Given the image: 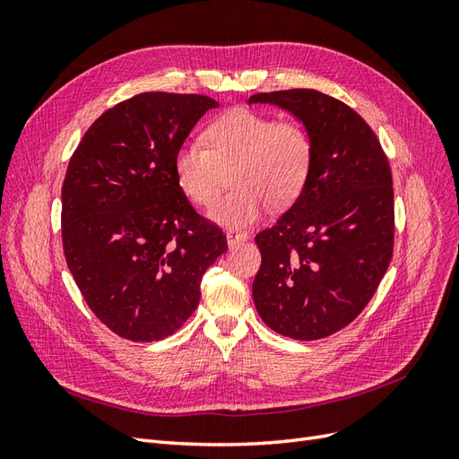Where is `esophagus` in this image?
<instances>
[{
    "label": "esophagus",
    "instance_id": "34e87169",
    "mask_svg": "<svg viewBox=\"0 0 459 459\" xmlns=\"http://www.w3.org/2000/svg\"><path fill=\"white\" fill-rule=\"evenodd\" d=\"M226 239H228V245H230V247H235V245H239V243L247 241L248 235L243 233V231H233V230H230V231L226 233Z\"/></svg>",
    "mask_w": 459,
    "mask_h": 459
}]
</instances>
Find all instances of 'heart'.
I'll use <instances>...</instances> for the list:
<instances>
[{
    "label": "heart",
    "instance_id": "b5f03b06",
    "mask_svg": "<svg viewBox=\"0 0 459 459\" xmlns=\"http://www.w3.org/2000/svg\"><path fill=\"white\" fill-rule=\"evenodd\" d=\"M203 143L176 149L174 176L179 191L197 206H211L228 174L233 187L208 216L226 228L251 226L266 204H293L308 184L314 142L299 120H275L251 108H231L203 132Z\"/></svg>",
    "mask_w": 459,
    "mask_h": 459
}]
</instances>
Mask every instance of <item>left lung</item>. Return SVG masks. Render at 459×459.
Segmentation results:
<instances>
[{
    "label": "left lung",
    "mask_w": 459,
    "mask_h": 459,
    "mask_svg": "<svg viewBox=\"0 0 459 459\" xmlns=\"http://www.w3.org/2000/svg\"><path fill=\"white\" fill-rule=\"evenodd\" d=\"M251 103L289 110L314 142L307 187L255 238L262 255L255 307L280 335L324 339L354 322L391 264V166L368 122L335 97L285 90L256 93Z\"/></svg>",
    "instance_id": "8db88e82"
}]
</instances>
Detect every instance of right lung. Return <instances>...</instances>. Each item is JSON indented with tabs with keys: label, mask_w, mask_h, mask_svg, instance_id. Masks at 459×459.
<instances>
[{
	"label": "right lung",
	"mask_w": 459,
	"mask_h": 459,
	"mask_svg": "<svg viewBox=\"0 0 459 459\" xmlns=\"http://www.w3.org/2000/svg\"><path fill=\"white\" fill-rule=\"evenodd\" d=\"M206 95L147 91L97 118L63 182V251L82 297L118 337L160 341L195 312L201 277L228 251L174 176Z\"/></svg>",
	"instance_id": "1"
}]
</instances>
